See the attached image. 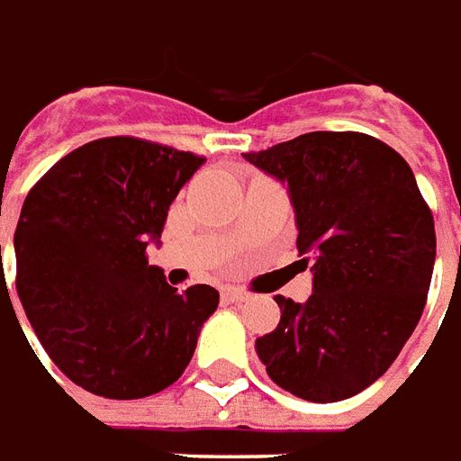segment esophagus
Instances as JSON below:
<instances>
[{"label": "esophagus", "instance_id": "34e87169", "mask_svg": "<svg viewBox=\"0 0 461 461\" xmlns=\"http://www.w3.org/2000/svg\"><path fill=\"white\" fill-rule=\"evenodd\" d=\"M223 298L225 300H230V303H246L250 295H248L246 290H240V288H225L223 290Z\"/></svg>", "mask_w": 461, "mask_h": 461}]
</instances>
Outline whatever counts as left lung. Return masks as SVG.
I'll use <instances>...</instances> for the list:
<instances>
[{
	"label": "left lung",
	"mask_w": 461,
	"mask_h": 461,
	"mask_svg": "<svg viewBox=\"0 0 461 461\" xmlns=\"http://www.w3.org/2000/svg\"><path fill=\"white\" fill-rule=\"evenodd\" d=\"M246 161L288 184L305 303L277 295L280 322L256 340L270 380L308 402H338L380 380L422 318L434 218L412 168L375 136L312 131Z\"/></svg>",
	"instance_id": "8db88e82"
}]
</instances>
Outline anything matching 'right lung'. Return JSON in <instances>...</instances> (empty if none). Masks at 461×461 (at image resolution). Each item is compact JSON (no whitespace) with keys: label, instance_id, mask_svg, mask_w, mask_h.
Returning <instances> with one entry per match:
<instances>
[{"label":"right lung","instance_id":"obj_1","mask_svg":"<svg viewBox=\"0 0 461 461\" xmlns=\"http://www.w3.org/2000/svg\"><path fill=\"white\" fill-rule=\"evenodd\" d=\"M203 156L133 136L84 143L29 191L14 230L16 293L41 348L109 400L166 390L194 357L218 290L178 293L146 248Z\"/></svg>","mask_w":461,"mask_h":461}]
</instances>
